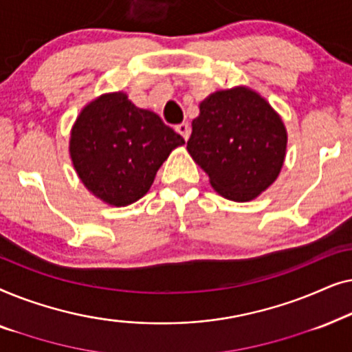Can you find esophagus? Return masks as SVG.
I'll return each instance as SVG.
<instances>
[{
    "mask_svg": "<svg viewBox=\"0 0 352 352\" xmlns=\"http://www.w3.org/2000/svg\"><path fill=\"white\" fill-rule=\"evenodd\" d=\"M175 129H176V133H179L181 136L186 139V141H187V139H189V136H190V126H189V123L184 122V123L176 124Z\"/></svg>",
    "mask_w": 352,
    "mask_h": 352,
    "instance_id": "obj_1",
    "label": "esophagus"
}]
</instances>
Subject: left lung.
Segmentation results:
<instances>
[{"instance_id": "obj_1", "label": "left lung", "mask_w": 352, "mask_h": 352, "mask_svg": "<svg viewBox=\"0 0 352 352\" xmlns=\"http://www.w3.org/2000/svg\"><path fill=\"white\" fill-rule=\"evenodd\" d=\"M199 107L187 152L221 197L254 200L285 162L288 136L280 115L248 86L216 91Z\"/></svg>"}]
</instances>
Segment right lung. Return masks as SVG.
Instances as JSON below:
<instances>
[{"label":"right lung","instance_id":"1","mask_svg":"<svg viewBox=\"0 0 352 352\" xmlns=\"http://www.w3.org/2000/svg\"><path fill=\"white\" fill-rule=\"evenodd\" d=\"M184 144L155 112L139 109L123 91L100 94L81 109L69 152L80 181L112 206L142 199L171 151Z\"/></svg>","mask_w":352,"mask_h":352}]
</instances>
